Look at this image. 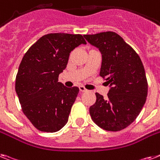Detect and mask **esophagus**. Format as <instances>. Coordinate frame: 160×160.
Instances as JSON below:
<instances>
[{"mask_svg":"<svg viewBox=\"0 0 160 160\" xmlns=\"http://www.w3.org/2000/svg\"><path fill=\"white\" fill-rule=\"evenodd\" d=\"M79 89H80V91L81 92H87L88 90H87L85 88H84V86H79Z\"/></svg>","mask_w":160,"mask_h":160,"instance_id":"1","label":"esophagus"}]
</instances>
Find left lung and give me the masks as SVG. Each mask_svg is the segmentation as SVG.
<instances>
[{"label": "left lung", "mask_w": 160, "mask_h": 160, "mask_svg": "<svg viewBox=\"0 0 160 160\" xmlns=\"http://www.w3.org/2000/svg\"><path fill=\"white\" fill-rule=\"evenodd\" d=\"M102 54L100 75L109 84L107 98L96 93L89 113L96 125L118 132L132 124L145 104L148 84L137 53L114 32L84 35Z\"/></svg>", "instance_id": "8db88e82"}]
</instances>
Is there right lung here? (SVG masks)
I'll return each mask as SVG.
<instances>
[{"label": "right lung", "instance_id": "right-lung-1", "mask_svg": "<svg viewBox=\"0 0 160 160\" xmlns=\"http://www.w3.org/2000/svg\"><path fill=\"white\" fill-rule=\"evenodd\" d=\"M86 44L82 35L49 33L40 38L24 54L15 80L22 110L38 130L56 132L68 122L78 87L58 82L71 51Z\"/></svg>", "mask_w": 160, "mask_h": 160}]
</instances>
